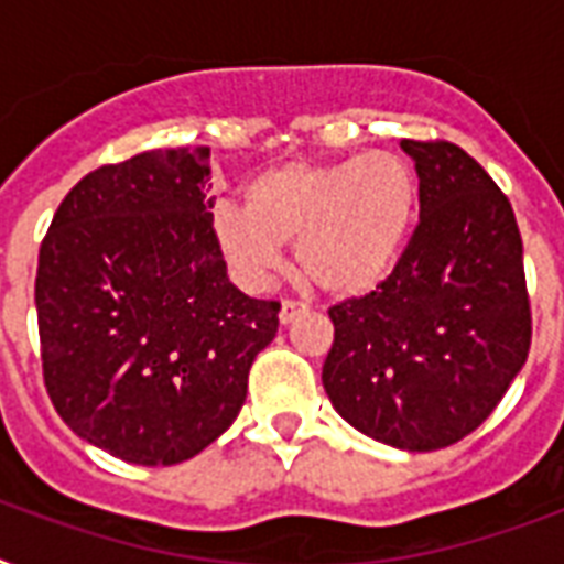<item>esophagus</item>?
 <instances>
[{"mask_svg":"<svg viewBox=\"0 0 564 564\" xmlns=\"http://www.w3.org/2000/svg\"><path fill=\"white\" fill-rule=\"evenodd\" d=\"M304 313H310V307L304 304V301L286 299L281 304V313H278V318H281V325H290V322H295V318L304 316Z\"/></svg>","mask_w":564,"mask_h":564,"instance_id":"1","label":"esophagus"}]
</instances>
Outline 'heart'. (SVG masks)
Returning a JSON list of instances; mask_svg holds the SVG:
<instances>
[{
  "label": "heart",
  "mask_w": 564,
  "mask_h": 564,
  "mask_svg": "<svg viewBox=\"0 0 564 564\" xmlns=\"http://www.w3.org/2000/svg\"><path fill=\"white\" fill-rule=\"evenodd\" d=\"M419 213V178L392 152L292 161L242 187V210L219 207L213 239L239 281L257 290L295 246L301 278L339 299L389 278Z\"/></svg>",
  "instance_id": "heart-1"
}]
</instances>
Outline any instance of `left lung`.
<instances>
[{"mask_svg":"<svg viewBox=\"0 0 564 564\" xmlns=\"http://www.w3.org/2000/svg\"><path fill=\"white\" fill-rule=\"evenodd\" d=\"M419 225L375 292L330 307L322 383L351 427L438 451L489 419L530 354L533 316L512 204L447 140H401Z\"/></svg>","mask_w":564,"mask_h":564,"instance_id":"obj_1","label":"left lung"}]
</instances>
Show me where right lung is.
<instances>
[{
    "label": "right lung",
    "instance_id": "add662e5",
    "mask_svg": "<svg viewBox=\"0 0 564 564\" xmlns=\"http://www.w3.org/2000/svg\"><path fill=\"white\" fill-rule=\"evenodd\" d=\"M210 149H154L84 175L43 237L40 360L57 415L137 465L202 454L242 410L278 301L228 281Z\"/></svg>",
    "mask_w": 564,
    "mask_h": 564
}]
</instances>
